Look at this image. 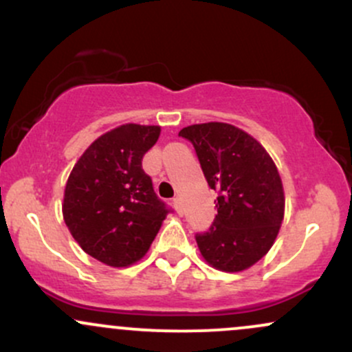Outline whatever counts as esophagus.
Here are the masks:
<instances>
[{
  "mask_svg": "<svg viewBox=\"0 0 352 352\" xmlns=\"http://www.w3.org/2000/svg\"><path fill=\"white\" fill-rule=\"evenodd\" d=\"M173 207H175L177 213H179V215H182V213H184V207H182V200L179 199V197H175V199H173Z\"/></svg>",
  "mask_w": 352,
  "mask_h": 352,
  "instance_id": "esophagus-1",
  "label": "esophagus"
}]
</instances>
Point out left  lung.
<instances>
[{
    "instance_id": "left-lung-1",
    "label": "left lung",
    "mask_w": 352,
    "mask_h": 352,
    "mask_svg": "<svg viewBox=\"0 0 352 352\" xmlns=\"http://www.w3.org/2000/svg\"><path fill=\"white\" fill-rule=\"evenodd\" d=\"M210 188L217 190V215L197 233L201 256L221 272H241L268 253L285 215L276 165L258 140L223 122L184 127Z\"/></svg>"
}]
</instances>
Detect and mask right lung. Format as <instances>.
I'll return each instance as SVG.
<instances>
[{
    "instance_id": "obj_1",
    "label": "right lung",
    "mask_w": 352,
    "mask_h": 352,
    "mask_svg": "<svg viewBox=\"0 0 352 352\" xmlns=\"http://www.w3.org/2000/svg\"><path fill=\"white\" fill-rule=\"evenodd\" d=\"M159 135V125H120L89 145L67 179L64 221L80 248L109 266L139 261L172 212L142 168Z\"/></svg>"
}]
</instances>
